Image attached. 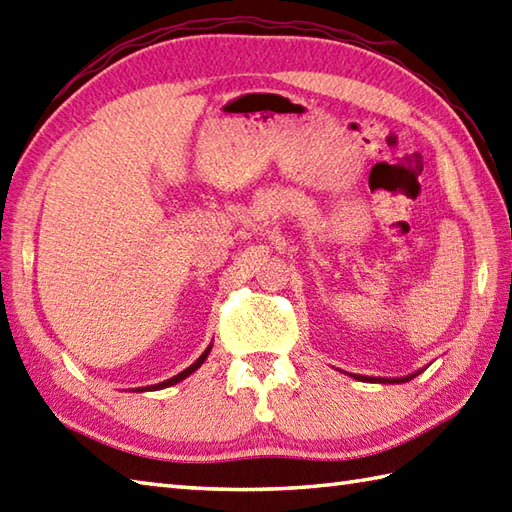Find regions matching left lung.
Listing matches in <instances>:
<instances>
[{
  "instance_id": "8db88e82",
  "label": "left lung",
  "mask_w": 512,
  "mask_h": 512,
  "mask_svg": "<svg viewBox=\"0 0 512 512\" xmlns=\"http://www.w3.org/2000/svg\"><path fill=\"white\" fill-rule=\"evenodd\" d=\"M422 372V369H418V372H413V374H407V376H400V378H383V376H354L356 380H363V383H387V385H400V383H407V380H411V378H416L418 374Z\"/></svg>"
}]
</instances>
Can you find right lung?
Segmentation results:
<instances>
[{
	"label": "right lung",
	"instance_id": "right-lung-1",
	"mask_svg": "<svg viewBox=\"0 0 512 512\" xmlns=\"http://www.w3.org/2000/svg\"><path fill=\"white\" fill-rule=\"evenodd\" d=\"M211 347H213V343H209V347H206V350L202 352V356L198 358V361H195L193 365H189L187 369H184V372H180V374H176L173 378H169V380H162V383H158V385H151V387H143V389H136V391H158V389H167V387H171V385H176V383H180V380H184V378H189L195 369H198L204 361H206V356L211 354Z\"/></svg>",
	"mask_w": 512,
	"mask_h": 512
}]
</instances>
